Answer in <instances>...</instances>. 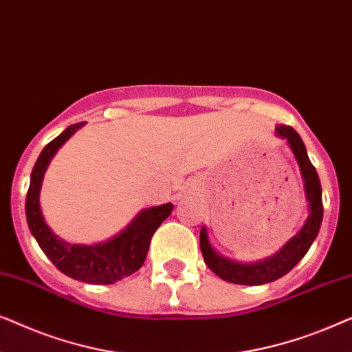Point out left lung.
<instances>
[{
	"label": "left lung",
	"instance_id": "left-lung-1",
	"mask_svg": "<svg viewBox=\"0 0 352 352\" xmlns=\"http://www.w3.org/2000/svg\"><path fill=\"white\" fill-rule=\"evenodd\" d=\"M276 136L285 139L288 147L295 155L298 166H300L302 187H305V197L307 204V218L302 228L283 245V247L264 259L254 263H240L234 261L219 254L210 242L208 230L204 226L200 230V250L204 259L211 271L226 282L237 283V285H263L277 280L292 271L302 256L311 248L317 234H319L322 218H324V205H322V187L316 168L307 157L305 142L292 126L276 128Z\"/></svg>",
	"mask_w": 352,
	"mask_h": 352
}]
</instances>
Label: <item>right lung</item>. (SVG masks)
Instances as JSON below:
<instances>
[{
  "label": "right lung",
  "instance_id": "obj_1",
  "mask_svg": "<svg viewBox=\"0 0 352 352\" xmlns=\"http://www.w3.org/2000/svg\"><path fill=\"white\" fill-rule=\"evenodd\" d=\"M81 126H85V122L65 128L41 151L32 170L27 192V223L40 248L60 272L85 283L110 285L141 269L146 261L153 232L171 214L175 205L165 204L141 210L126 228L99 243H69L52 232V229L46 224L40 205L43 177L57 151Z\"/></svg>",
  "mask_w": 352,
  "mask_h": 352
}]
</instances>
